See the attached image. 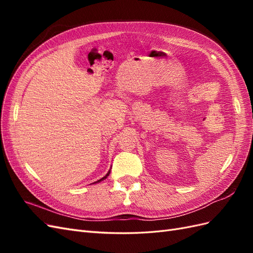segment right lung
Listing matches in <instances>:
<instances>
[{
    "mask_svg": "<svg viewBox=\"0 0 253 253\" xmlns=\"http://www.w3.org/2000/svg\"><path fill=\"white\" fill-rule=\"evenodd\" d=\"M109 174H110V171H109V173H108V174H106V175H105V176H104V177H103V178H101V179H100V180H98V181H101V180H103V179H104V178H106V177H108V175H109ZM96 182H97V181H96Z\"/></svg>",
    "mask_w": 253,
    "mask_h": 253,
    "instance_id": "1",
    "label": "right lung"
}]
</instances>
